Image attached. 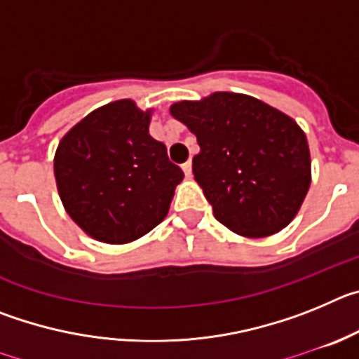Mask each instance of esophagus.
I'll return each mask as SVG.
<instances>
[{"instance_id":"obj_1","label":"esophagus","mask_w":359,"mask_h":359,"mask_svg":"<svg viewBox=\"0 0 359 359\" xmlns=\"http://www.w3.org/2000/svg\"><path fill=\"white\" fill-rule=\"evenodd\" d=\"M182 169H183V172H185V176L187 177H190L192 176V161H185V163L182 165Z\"/></svg>"}]
</instances>
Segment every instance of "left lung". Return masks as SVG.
<instances>
[{
	"label": "left lung",
	"mask_w": 359,
	"mask_h": 359,
	"mask_svg": "<svg viewBox=\"0 0 359 359\" xmlns=\"http://www.w3.org/2000/svg\"><path fill=\"white\" fill-rule=\"evenodd\" d=\"M170 115L198 138L192 172L219 223L244 237L290 224L311 183L309 147L293 118L226 91L174 104Z\"/></svg>",
	"instance_id": "obj_1"
}]
</instances>
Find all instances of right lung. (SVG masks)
<instances>
[{
	"instance_id": "1",
	"label": "right lung",
	"mask_w": 359,
	"mask_h": 359,
	"mask_svg": "<svg viewBox=\"0 0 359 359\" xmlns=\"http://www.w3.org/2000/svg\"><path fill=\"white\" fill-rule=\"evenodd\" d=\"M151 113L133 100L95 109L57 147L53 170L69 217L93 239L123 244L169 212L183 170L149 135Z\"/></svg>"
}]
</instances>
